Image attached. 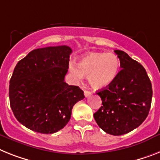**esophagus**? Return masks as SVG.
I'll use <instances>...</instances> for the list:
<instances>
[{"label": "esophagus", "mask_w": 160, "mask_h": 160, "mask_svg": "<svg viewBox=\"0 0 160 160\" xmlns=\"http://www.w3.org/2000/svg\"><path fill=\"white\" fill-rule=\"evenodd\" d=\"M84 96L86 97V98H88V97H89L91 95V92H89V91L88 90H84Z\"/></svg>", "instance_id": "obj_1"}]
</instances>
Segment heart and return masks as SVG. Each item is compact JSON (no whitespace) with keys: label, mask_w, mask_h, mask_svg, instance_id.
<instances>
[{"label":"heart","mask_w":160,"mask_h":160,"mask_svg":"<svg viewBox=\"0 0 160 160\" xmlns=\"http://www.w3.org/2000/svg\"><path fill=\"white\" fill-rule=\"evenodd\" d=\"M77 67L70 66V72L77 80L83 76L88 77V83L94 89L107 88L117 76L119 60L114 53H90L83 56Z\"/></svg>","instance_id":"heart-1"}]
</instances>
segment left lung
Here are the masks:
<instances>
[{"mask_svg":"<svg viewBox=\"0 0 160 160\" xmlns=\"http://www.w3.org/2000/svg\"><path fill=\"white\" fill-rule=\"evenodd\" d=\"M121 70L112 84L97 94L102 99L93 114L97 123L107 133L119 136L140 126L150 111L152 86L141 63L121 50H115Z\"/></svg>","mask_w":160,"mask_h":160,"instance_id":"8db88e82","label":"left lung"}]
</instances>
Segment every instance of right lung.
I'll list each match as a JSON object with an SVG mask.
<instances>
[{"label":"right lung","instance_id":"1","mask_svg":"<svg viewBox=\"0 0 160 160\" xmlns=\"http://www.w3.org/2000/svg\"><path fill=\"white\" fill-rule=\"evenodd\" d=\"M72 50L50 46L31 51L14 68L9 103L19 123L34 132L54 133L69 122L73 106L85 98L78 86L64 81Z\"/></svg>","mask_w":160,"mask_h":160}]
</instances>
